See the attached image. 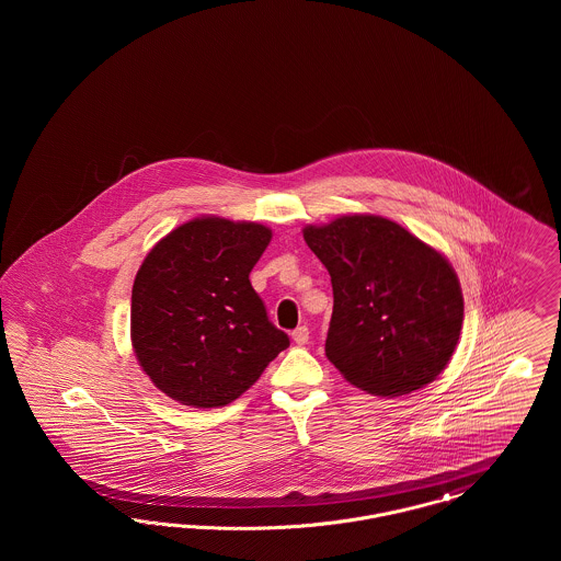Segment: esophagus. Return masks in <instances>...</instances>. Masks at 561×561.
Listing matches in <instances>:
<instances>
[{
    "label": "esophagus",
    "instance_id": "esophagus-1",
    "mask_svg": "<svg viewBox=\"0 0 561 561\" xmlns=\"http://www.w3.org/2000/svg\"><path fill=\"white\" fill-rule=\"evenodd\" d=\"M293 341L296 345H307V341H309V328H307V325H298L293 332Z\"/></svg>",
    "mask_w": 561,
    "mask_h": 561
}]
</instances>
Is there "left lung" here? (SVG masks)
Returning a JSON list of instances; mask_svg holds the SVG:
<instances>
[{"label": "left lung", "instance_id": "obj_1", "mask_svg": "<svg viewBox=\"0 0 561 561\" xmlns=\"http://www.w3.org/2000/svg\"><path fill=\"white\" fill-rule=\"evenodd\" d=\"M302 236L332 279L325 357L339 373L380 398L433 382L462 328L453 265L398 222L373 214L309 225Z\"/></svg>", "mask_w": 561, "mask_h": 561}]
</instances>
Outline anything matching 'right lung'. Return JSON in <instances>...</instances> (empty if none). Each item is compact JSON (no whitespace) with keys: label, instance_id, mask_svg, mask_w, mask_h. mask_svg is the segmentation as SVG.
Here are the masks:
<instances>
[{"label":"right lung","instance_id":"add662e5","mask_svg":"<svg viewBox=\"0 0 561 561\" xmlns=\"http://www.w3.org/2000/svg\"><path fill=\"white\" fill-rule=\"evenodd\" d=\"M268 241L265 225L202 216L168 233L142 261L133 286V347L168 398L227 405L290 345L250 284Z\"/></svg>","mask_w":561,"mask_h":561}]
</instances>
